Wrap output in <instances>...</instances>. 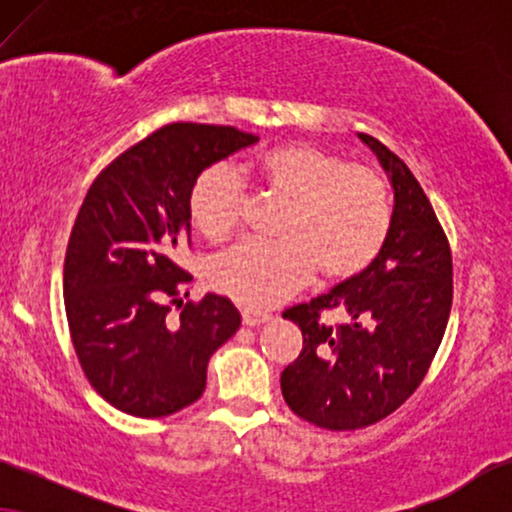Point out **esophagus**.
I'll list each match as a JSON object with an SVG mask.
<instances>
[{"label": "esophagus", "mask_w": 512, "mask_h": 512, "mask_svg": "<svg viewBox=\"0 0 512 512\" xmlns=\"http://www.w3.org/2000/svg\"><path fill=\"white\" fill-rule=\"evenodd\" d=\"M272 317L268 312H261V310H251V307H244L242 310V321L244 326H261L265 321H270Z\"/></svg>", "instance_id": "esophagus-1"}]
</instances>
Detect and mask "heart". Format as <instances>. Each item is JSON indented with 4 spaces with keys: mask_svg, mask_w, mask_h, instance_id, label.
I'll return each mask as SVG.
<instances>
[{
    "mask_svg": "<svg viewBox=\"0 0 512 512\" xmlns=\"http://www.w3.org/2000/svg\"><path fill=\"white\" fill-rule=\"evenodd\" d=\"M265 188L289 200L279 223L284 240H242L209 263L216 291L249 307H270L300 289L319 268L326 279L359 275L375 261L391 228L384 179L366 165L310 142H286L256 163ZM244 188L226 165L195 179L188 209L195 228L223 237L237 226Z\"/></svg>",
    "mask_w": 512,
    "mask_h": 512,
    "instance_id": "1",
    "label": "heart"
}]
</instances>
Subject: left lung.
<instances>
[{"mask_svg": "<svg viewBox=\"0 0 512 512\" xmlns=\"http://www.w3.org/2000/svg\"><path fill=\"white\" fill-rule=\"evenodd\" d=\"M375 153L394 191L387 242L373 263L284 319L303 331V352L282 373V394L298 417L328 431L380 422L408 401L443 340L452 307V254L415 174L375 137ZM340 309L333 329L318 319Z\"/></svg>", "mask_w": 512, "mask_h": 512, "instance_id": "obj_1", "label": "left lung"}]
</instances>
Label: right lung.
I'll list each match as a JSON object with an SVG mask.
<instances>
[{"label": "right lung", "mask_w": 512, "mask_h": 512, "mask_svg": "<svg viewBox=\"0 0 512 512\" xmlns=\"http://www.w3.org/2000/svg\"><path fill=\"white\" fill-rule=\"evenodd\" d=\"M258 142L230 125L170 123L121 153L88 188L65 256V310L97 394L135 417L198 401L207 363L242 324L228 298L184 303L191 275L172 261L191 242L188 195L207 167ZM188 296V293H186ZM180 305L172 318L169 303Z\"/></svg>", "instance_id": "right-lung-1"}]
</instances>
